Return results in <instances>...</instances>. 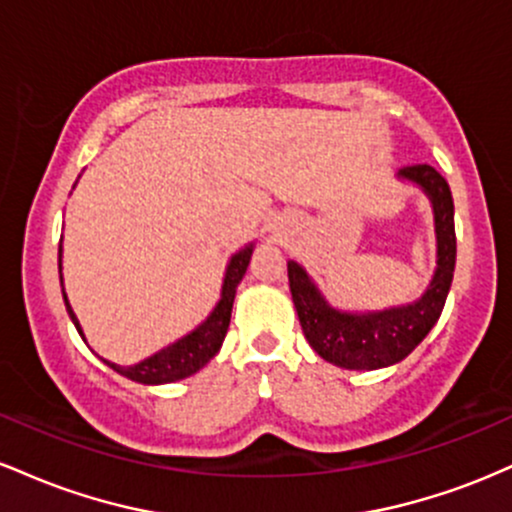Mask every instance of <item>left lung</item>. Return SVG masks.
<instances>
[{
  "label": "left lung",
  "instance_id": "8db88e82",
  "mask_svg": "<svg viewBox=\"0 0 512 512\" xmlns=\"http://www.w3.org/2000/svg\"><path fill=\"white\" fill-rule=\"evenodd\" d=\"M399 173L424 187L433 202V211H436L438 269L433 274L431 286L419 301L404 305V308L383 310V313H337L322 301L313 281L296 262L286 264L293 305H296L305 339L325 361L339 368L375 370L402 361L431 332V327L443 313L445 298H448L457 252L455 216H452L455 207H452L450 185L428 163L404 166Z\"/></svg>",
  "mask_w": 512,
  "mask_h": 512
}]
</instances>
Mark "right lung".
I'll return each mask as SVG.
<instances>
[{"label": "right lung", "mask_w": 512, "mask_h": 512, "mask_svg": "<svg viewBox=\"0 0 512 512\" xmlns=\"http://www.w3.org/2000/svg\"><path fill=\"white\" fill-rule=\"evenodd\" d=\"M62 255V248H60ZM250 255L252 248L240 250L236 257H233L231 264L226 269V279H223V291H221V301L214 308V313L207 317L204 325H199L195 332L182 337L180 342L170 344L168 349L158 351V354L149 356L146 361L137 363V366H115V363H108L110 368L122 373L129 380H137V383L144 385H161V383H175V380L187 378V375L197 373L199 368H204L211 358L216 356V351L221 349L223 339H226L228 325H231V310H233V298H236V289L240 284V279L245 276V269L250 264ZM64 296V291H62ZM64 305H67V313L72 317V322L81 332L79 320H76L72 305H69L67 296H64Z\"/></svg>", "instance_id": "add662e5"}]
</instances>
